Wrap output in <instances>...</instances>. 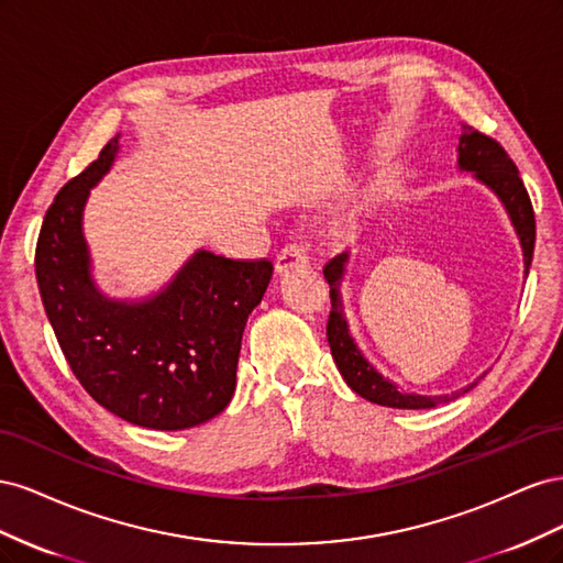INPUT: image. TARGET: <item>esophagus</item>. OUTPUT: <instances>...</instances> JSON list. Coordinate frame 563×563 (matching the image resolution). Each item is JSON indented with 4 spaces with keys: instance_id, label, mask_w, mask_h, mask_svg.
Instances as JSON below:
<instances>
[{
    "instance_id": "34e87169",
    "label": "esophagus",
    "mask_w": 563,
    "mask_h": 563,
    "mask_svg": "<svg viewBox=\"0 0 563 563\" xmlns=\"http://www.w3.org/2000/svg\"><path fill=\"white\" fill-rule=\"evenodd\" d=\"M308 265V251H305L300 244H288L284 246L277 258H275V272L277 275H286L291 269H300Z\"/></svg>"
}]
</instances>
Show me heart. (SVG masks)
I'll use <instances>...</instances> for the list:
<instances>
[{
	"mask_svg": "<svg viewBox=\"0 0 563 563\" xmlns=\"http://www.w3.org/2000/svg\"><path fill=\"white\" fill-rule=\"evenodd\" d=\"M373 197H376V195L366 192L362 197V201H356V207L352 211H347L343 218L335 220L333 228H331V236H333L335 242H352L354 236L360 234L362 218H364V213L368 211V207L373 203Z\"/></svg>",
	"mask_w": 563,
	"mask_h": 563,
	"instance_id": "obj_1",
	"label": "heart"
}]
</instances>
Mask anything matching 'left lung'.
I'll return each mask as SVG.
<instances>
[{
  "label": "left lung",
  "instance_id": "left-lung-1",
  "mask_svg": "<svg viewBox=\"0 0 563 563\" xmlns=\"http://www.w3.org/2000/svg\"><path fill=\"white\" fill-rule=\"evenodd\" d=\"M457 168L460 172L472 174L474 180L486 185L488 190L500 199L519 236L521 253H523V275L528 277V267H531L533 246H536V216L515 162L507 157V152L500 147V143L463 124V133H460V141H457ZM347 263H350V255L343 253L323 267V277H327L331 286V314L327 323V335H329L331 354L340 376L345 378V383L356 391V395L364 397L366 401L389 406V408H434L439 404H446L451 399H457L460 395H465V391H470L486 376L484 373V376H479L467 387L453 391V395H434V397L416 395V391H404L399 389L397 383L385 378L383 373L366 360L364 352L354 343V338L350 333L343 294H340V286H343L345 272H347Z\"/></svg>",
  "mask_w": 563,
  "mask_h": 563
}]
</instances>
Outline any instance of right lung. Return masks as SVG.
Here are the masks:
<instances>
[{
    "label": "right lung",
    "instance_id": "1",
    "mask_svg": "<svg viewBox=\"0 0 563 563\" xmlns=\"http://www.w3.org/2000/svg\"><path fill=\"white\" fill-rule=\"evenodd\" d=\"M119 152V133L51 203L35 253L46 317L81 387L147 430H187L225 411L246 319L272 279L269 261L195 251L157 294L110 298L93 279L84 207Z\"/></svg>",
    "mask_w": 563,
    "mask_h": 563
}]
</instances>
